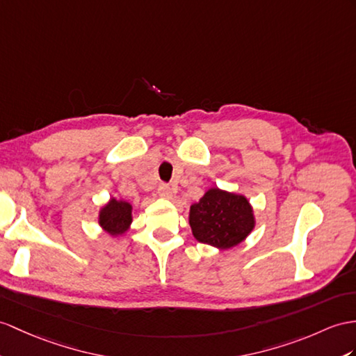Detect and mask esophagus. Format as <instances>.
Segmentation results:
<instances>
[{
  "label": "esophagus",
  "instance_id": "34e87169",
  "mask_svg": "<svg viewBox=\"0 0 356 356\" xmlns=\"http://www.w3.org/2000/svg\"><path fill=\"white\" fill-rule=\"evenodd\" d=\"M159 195L161 197H166V199H170L172 197V190L168 184H160L159 186Z\"/></svg>",
  "mask_w": 356,
  "mask_h": 356
}]
</instances>
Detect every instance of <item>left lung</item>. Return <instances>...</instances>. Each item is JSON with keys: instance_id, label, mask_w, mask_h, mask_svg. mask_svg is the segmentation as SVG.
Listing matches in <instances>:
<instances>
[{"instance_id": "8db88e82", "label": "left lung", "mask_w": 356, "mask_h": 356, "mask_svg": "<svg viewBox=\"0 0 356 356\" xmlns=\"http://www.w3.org/2000/svg\"><path fill=\"white\" fill-rule=\"evenodd\" d=\"M190 227L201 243L228 249L254 229V214L245 196L211 188L190 207Z\"/></svg>"}]
</instances>
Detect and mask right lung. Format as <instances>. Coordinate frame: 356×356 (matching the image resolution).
Listing matches in <instances>:
<instances>
[{"mask_svg": "<svg viewBox=\"0 0 356 356\" xmlns=\"http://www.w3.org/2000/svg\"><path fill=\"white\" fill-rule=\"evenodd\" d=\"M99 223L111 236H119L125 232L131 223V205L125 201L111 199L101 210Z\"/></svg>", "mask_w": 356, "mask_h": 356, "instance_id": "add662e5", "label": "right lung"}]
</instances>
